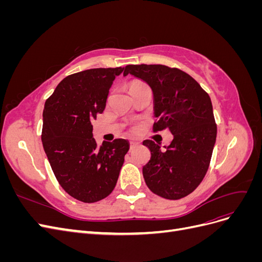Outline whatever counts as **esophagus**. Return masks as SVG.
Wrapping results in <instances>:
<instances>
[{"label":"esophagus","mask_w":262,"mask_h":262,"mask_svg":"<svg viewBox=\"0 0 262 262\" xmlns=\"http://www.w3.org/2000/svg\"><path fill=\"white\" fill-rule=\"evenodd\" d=\"M138 145H139L138 142H136V141H131V142H130V149L134 148V147L138 146Z\"/></svg>","instance_id":"34e87169"}]
</instances>
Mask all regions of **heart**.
Masks as SVG:
<instances>
[{
    "label": "heart",
    "mask_w": 262,
    "mask_h": 262,
    "mask_svg": "<svg viewBox=\"0 0 262 262\" xmlns=\"http://www.w3.org/2000/svg\"><path fill=\"white\" fill-rule=\"evenodd\" d=\"M147 86L144 82L142 81H132L129 85V91H133V90H137V89H141V87H145ZM138 130L137 126H133V128L131 129L132 132H136Z\"/></svg>",
    "instance_id": "obj_1"
}]
</instances>
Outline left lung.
Instances as JSON below:
<instances>
[{
    "mask_svg": "<svg viewBox=\"0 0 262 262\" xmlns=\"http://www.w3.org/2000/svg\"><path fill=\"white\" fill-rule=\"evenodd\" d=\"M145 81L155 101L154 132L169 129L173 136L165 150L145 140L150 152L143 166L145 184L153 193L178 200L193 192L207 173L216 140V123L209 94L193 77L162 64H129L123 75Z\"/></svg>",
    "mask_w": 262,
    "mask_h": 262,
    "instance_id": "1",
    "label": "left lung"
}]
</instances>
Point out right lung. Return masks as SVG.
<instances>
[{"mask_svg":"<svg viewBox=\"0 0 262 262\" xmlns=\"http://www.w3.org/2000/svg\"><path fill=\"white\" fill-rule=\"evenodd\" d=\"M123 68H100L71 74L46 100L41 141L60 186L74 199L94 203L116 187L129 150L123 139L93 138V120L102 114L113 81Z\"/></svg>","mask_w":262,"mask_h":262,"instance_id":"obj_1","label":"right lung"}]
</instances>
